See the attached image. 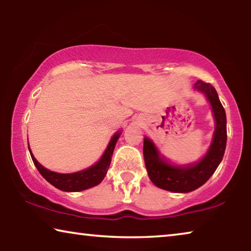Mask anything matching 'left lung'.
Returning <instances> with one entry per match:
<instances>
[{
	"mask_svg": "<svg viewBox=\"0 0 251 251\" xmlns=\"http://www.w3.org/2000/svg\"><path fill=\"white\" fill-rule=\"evenodd\" d=\"M195 88L207 96L216 120V129L211 146L199 163L188 167H177L167 164L159 157L156 147L148 138H144V159L151 180L161 189L175 193H189L209 179L222 161L227 143L226 113L217 92L211 84L197 80Z\"/></svg>",
	"mask_w": 251,
	"mask_h": 251,
	"instance_id": "left-lung-1",
	"label": "left lung"
}]
</instances>
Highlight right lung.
Returning <instances> with one entry per match:
<instances>
[{"instance_id": "right-lung-1", "label": "right lung", "mask_w": 251, "mask_h": 251, "mask_svg": "<svg viewBox=\"0 0 251 251\" xmlns=\"http://www.w3.org/2000/svg\"><path fill=\"white\" fill-rule=\"evenodd\" d=\"M121 133H116L110 139V142L107 146V150L105 151L104 155L97 164L90 168L85 169L82 172L73 173V174H58L50 172L49 169L44 168L42 165L35 159V157L32 155L31 150V157L34 165H35L37 171L41 173L50 184H52L56 188L64 190V192H80V190H85L88 188H92L104 179L106 173L108 171V167L110 165V160H112L113 151L115 148L116 143L120 138Z\"/></svg>"}]
</instances>
